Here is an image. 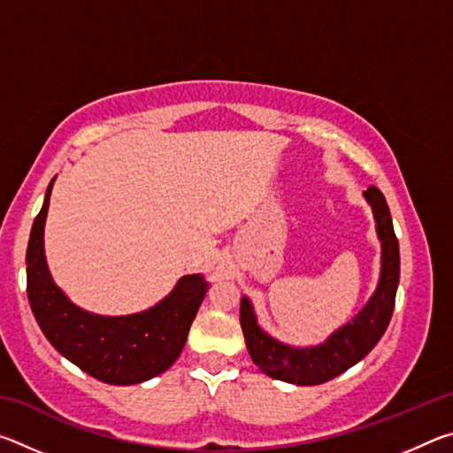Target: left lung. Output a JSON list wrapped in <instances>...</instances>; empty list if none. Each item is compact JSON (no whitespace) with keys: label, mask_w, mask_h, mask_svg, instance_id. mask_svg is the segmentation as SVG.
Instances as JSON below:
<instances>
[{"label":"left lung","mask_w":453,"mask_h":453,"mask_svg":"<svg viewBox=\"0 0 453 453\" xmlns=\"http://www.w3.org/2000/svg\"><path fill=\"white\" fill-rule=\"evenodd\" d=\"M375 218V227L381 240V275L372 300L357 313L354 321L329 337L318 348H291L275 342L257 326L254 308L248 297H242L240 321L245 346L254 364L273 380L296 386H318L348 372L364 359L381 340L388 329L395 305V291L400 283V245L394 232L392 216L381 191L372 186L364 191Z\"/></svg>","instance_id":"obj_1"}]
</instances>
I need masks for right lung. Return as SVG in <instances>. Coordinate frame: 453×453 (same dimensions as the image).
I'll list each match as a JSON object with an SVG mask.
<instances>
[{
    "label": "right lung",
    "instance_id": "add662e5",
    "mask_svg": "<svg viewBox=\"0 0 453 453\" xmlns=\"http://www.w3.org/2000/svg\"><path fill=\"white\" fill-rule=\"evenodd\" d=\"M51 183L26 254L27 297L43 335L61 356L99 381L132 386L164 373L186 346L191 321L208 294V281L202 275H183L164 302L135 316L104 318L75 308L51 281L43 256Z\"/></svg>",
    "mask_w": 453,
    "mask_h": 453
}]
</instances>
